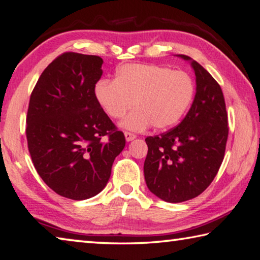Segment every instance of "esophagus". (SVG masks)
I'll return each instance as SVG.
<instances>
[{"label":"esophagus","mask_w":260,"mask_h":260,"mask_svg":"<svg viewBox=\"0 0 260 260\" xmlns=\"http://www.w3.org/2000/svg\"><path fill=\"white\" fill-rule=\"evenodd\" d=\"M124 137H125V140L126 141H131V140L136 139V135L131 134V132H128V131L124 132Z\"/></svg>","instance_id":"obj_1"}]
</instances>
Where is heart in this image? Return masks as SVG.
Returning <instances> with one entry per match:
<instances>
[{"mask_svg": "<svg viewBox=\"0 0 260 260\" xmlns=\"http://www.w3.org/2000/svg\"><path fill=\"white\" fill-rule=\"evenodd\" d=\"M194 92L187 72L146 63H129L116 71L115 80H101L95 99L111 119H121L132 105L136 110L121 122L131 131L153 126L165 130L178 123L188 110Z\"/></svg>", "mask_w": 260, "mask_h": 260, "instance_id": "heart-1", "label": "heart"}]
</instances>
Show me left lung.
Here are the masks:
<instances>
[{"label": "left lung", "mask_w": 260, "mask_h": 260, "mask_svg": "<svg viewBox=\"0 0 260 260\" xmlns=\"http://www.w3.org/2000/svg\"><path fill=\"white\" fill-rule=\"evenodd\" d=\"M196 95L181 123L170 131L147 137L148 153L144 164L150 192L168 203H182L206 190L221 166L229 128L221 87L210 73L192 58Z\"/></svg>", "instance_id": "1"}]
</instances>
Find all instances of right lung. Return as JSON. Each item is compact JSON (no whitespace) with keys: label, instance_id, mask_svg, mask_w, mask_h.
Masks as SVG:
<instances>
[{"label":"right lung","instance_id":"1","mask_svg":"<svg viewBox=\"0 0 260 260\" xmlns=\"http://www.w3.org/2000/svg\"><path fill=\"white\" fill-rule=\"evenodd\" d=\"M103 60L68 52L39 77L27 113L34 166L62 197L85 200L100 193L125 138L97 103L94 89Z\"/></svg>","mask_w":260,"mask_h":260}]
</instances>
